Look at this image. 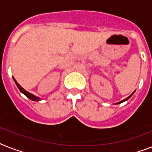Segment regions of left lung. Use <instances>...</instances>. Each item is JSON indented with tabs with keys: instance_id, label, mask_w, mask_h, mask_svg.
I'll list each match as a JSON object with an SVG mask.
<instances>
[{
	"instance_id": "left-lung-1",
	"label": "left lung",
	"mask_w": 152,
	"mask_h": 152,
	"mask_svg": "<svg viewBox=\"0 0 152 152\" xmlns=\"http://www.w3.org/2000/svg\"><path fill=\"white\" fill-rule=\"evenodd\" d=\"M134 92H135V91H134V92H133V93H132V94H130V95H129V97H126V99L123 100V101H121V102H117V103H115V104H120V103H123V102H126V101H127V100H128V99H129V97H131V96H132V95H133V94H134Z\"/></svg>"
}]
</instances>
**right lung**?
<instances>
[{"instance_id": "obj_1", "label": "right lung", "mask_w": 152, "mask_h": 152, "mask_svg": "<svg viewBox=\"0 0 152 152\" xmlns=\"http://www.w3.org/2000/svg\"><path fill=\"white\" fill-rule=\"evenodd\" d=\"M13 80H14L16 86L18 87V90H19V91H20L21 92H22V93H23V94H24V95L26 96V97H28L29 99L32 100V101H34V102H39V101H40V100H41V98H40V97H37V96H35V95H34V94H33L29 93V92H28V91H26V90H25L24 88H23V87H21L20 85L18 84V82L16 81L14 77H13Z\"/></svg>"}]
</instances>
